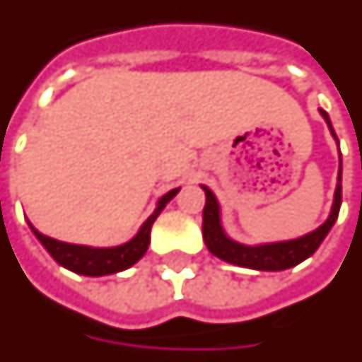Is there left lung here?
<instances>
[{"mask_svg": "<svg viewBox=\"0 0 362 362\" xmlns=\"http://www.w3.org/2000/svg\"><path fill=\"white\" fill-rule=\"evenodd\" d=\"M320 115L326 121L329 133L337 142V136L334 133V127L329 121L328 113L324 110H318ZM202 191L206 194V204L202 210V237L206 243L208 250L214 257L226 260L229 264L241 266V268H250V270L260 272H281L293 266L300 264L303 260L313 257L316 249L320 247V243L326 239L332 226L336 223L339 206H341V154H339V171H337V185L334 192V204L329 210L328 220L322 223L320 228H316L310 233H305L297 239L278 243H260V245H243V243L231 239L223 229L221 223V206L216 194H214L206 185H200Z\"/></svg>", "mask_w": 362, "mask_h": 362, "instance_id": "8db88e82", "label": "left lung"}]
</instances>
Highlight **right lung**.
Returning a JSON list of instances; mask_svg holds the SVG:
<instances>
[{
	"mask_svg": "<svg viewBox=\"0 0 362 362\" xmlns=\"http://www.w3.org/2000/svg\"><path fill=\"white\" fill-rule=\"evenodd\" d=\"M179 189L181 187L165 192L162 199L156 202L154 212L150 214L148 220L142 223L141 229L136 231V235L131 241L117 245V247H88V245L63 243L40 233L30 221H28V226L33 229L36 239L42 243V247L52 255V258L59 266L75 272V274H81V276H90V278L110 276V274H117V272L131 268V266L136 264L144 257V252L148 250L150 245V229H152V223L162 214L165 204L177 194Z\"/></svg>",
	"mask_w": 362,
	"mask_h": 362,
	"instance_id": "add662e5",
	"label": "right lung"
}]
</instances>
